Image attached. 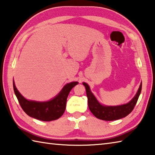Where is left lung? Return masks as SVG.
<instances>
[{
  "label": "left lung",
  "mask_w": 155,
  "mask_h": 155,
  "mask_svg": "<svg viewBox=\"0 0 155 155\" xmlns=\"http://www.w3.org/2000/svg\"><path fill=\"white\" fill-rule=\"evenodd\" d=\"M85 87L88 98V105L91 113L98 119L105 121H113L125 117L134 110L137 103L142 90V83L136 95L129 103L118 106H105L101 105L97 100L90 90L89 85L85 83H83Z\"/></svg>",
  "instance_id": "obj_1"
}]
</instances>
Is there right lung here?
Returning a JSON list of instances; mask_svg holds the SVG:
<instances>
[{"label": "right lung", "instance_id": "right-lung-1", "mask_svg": "<svg viewBox=\"0 0 155 155\" xmlns=\"http://www.w3.org/2000/svg\"><path fill=\"white\" fill-rule=\"evenodd\" d=\"M78 83V82H72L66 84L58 95L50 101L44 102L30 101L24 98L17 89L14 81L13 89L21 108L29 116L44 122H50L62 116L66 109L68 94Z\"/></svg>", "mask_w": 155, "mask_h": 155}]
</instances>
